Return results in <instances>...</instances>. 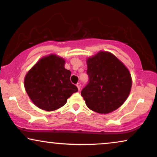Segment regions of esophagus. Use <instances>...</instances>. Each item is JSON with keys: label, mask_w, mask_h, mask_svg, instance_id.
<instances>
[{"label": "esophagus", "mask_w": 157, "mask_h": 157, "mask_svg": "<svg viewBox=\"0 0 157 157\" xmlns=\"http://www.w3.org/2000/svg\"><path fill=\"white\" fill-rule=\"evenodd\" d=\"M77 88H78V90H80V88H81V84H80V82L77 83Z\"/></svg>", "instance_id": "34e87169"}]
</instances>
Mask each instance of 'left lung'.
I'll return each mask as SVG.
<instances>
[{"instance_id":"obj_1","label":"left lung","mask_w":157,"mask_h":157,"mask_svg":"<svg viewBox=\"0 0 157 157\" xmlns=\"http://www.w3.org/2000/svg\"><path fill=\"white\" fill-rule=\"evenodd\" d=\"M88 84L81 96L90 109L99 114H109L124 104L132 87L128 69L114 54L106 51L87 59Z\"/></svg>"}]
</instances>
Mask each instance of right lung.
I'll return each mask as SVG.
<instances>
[{
	"label": "right lung",
	"instance_id": "right-lung-1",
	"mask_svg": "<svg viewBox=\"0 0 157 157\" xmlns=\"http://www.w3.org/2000/svg\"><path fill=\"white\" fill-rule=\"evenodd\" d=\"M64 65V59L50 54L40 59L27 73L25 88L38 108L48 112L58 109L78 90L71 82V72Z\"/></svg>",
	"mask_w": 157,
	"mask_h": 157
}]
</instances>
